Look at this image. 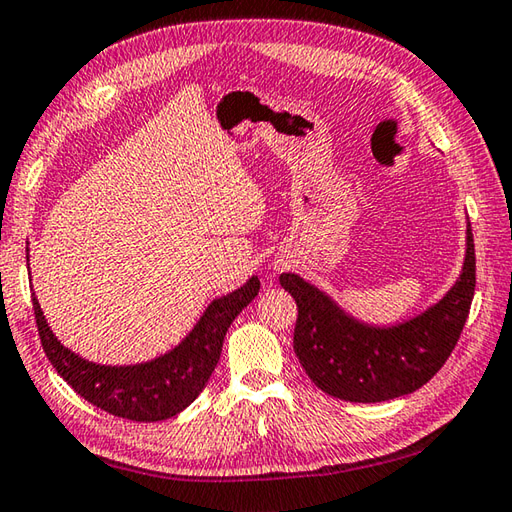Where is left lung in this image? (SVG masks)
<instances>
[{"label": "left lung", "instance_id": "8db88e82", "mask_svg": "<svg viewBox=\"0 0 512 512\" xmlns=\"http://www.w3.org/2000/svg\"><path fill=\"white\" fill-rule=\"evenodd\" d=\"M294 296V351L318 389L344 402H384L413 393L444 367L475 294V245L466 225L462 271L446 294L393 325L351 316L327 291L298 274L280 276Z\"/></svg>", "mask_w": 512, "mask_h": 512}]
</instances>
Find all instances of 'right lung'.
<instances>
[{
	"instance_id": "right-lung-1",
	"label": "right lung",
	"mask_w": 512,
	"mask_h": 512,
	"mask_svg": "<svg viewBox=\"0 0 512 512\" xmlns=\"http://www.w3.org/2000/svg\"><path fill=\"white\" fill-rule=\"evenodd\" d=\"M258 289L260 280L252 276L232 294L212 300L176 347L137 364H99L81 358L52 333L35 294L33 309L48 360L83 400L125 420L161 422L187 409L201 395L221 358L229 325L258 296Z\"/></svg>"
}]
</instances>
